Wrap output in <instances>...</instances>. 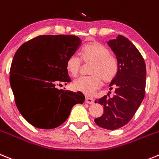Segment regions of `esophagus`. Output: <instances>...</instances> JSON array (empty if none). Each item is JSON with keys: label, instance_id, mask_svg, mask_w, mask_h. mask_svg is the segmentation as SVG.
<instances>
[{"label": "esophagus", "instance_id": "esophagus-1", "mask_svg": "<svg viewBox=\"0 0 159 159\" xmlns=\"http://www.w3.org/2000/svg\"><path fill=\"white\" fill-rule=\"evenodd\" d=\"M85 102L88 103V104H93V103H94V99H93V98H91V97H85Z\"/></svg>", "mask_w": 159, "mask_h": 159}]
</instances>
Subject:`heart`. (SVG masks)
I'll return each mask as SVG.
<instances>
[{
    "label": "heart",
    "instance_id": "obj_1",
    "mask_svg": "<svg viewBox=\"0 0 159 159\" xmlns=\"http://www.w3.org/2000/svg\"><path fill=\"white\" fill-rule=\"evenodd\" d=\"M82 61L89 66V77H81L73 83V88L85 95H93L104 82H111L119 72V62L116 57L110 54L107 47L97 41H90L82 48L81 58L71 55L66 62V70L71 76L76 77L82 68Z\"/></svg>",
    "mask_w": 159,
    "mask_h": 159
}]
</instances>
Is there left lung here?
<instances>
[{
    "label": "left lung",
    "mask_w": 159,
    "mask_h": 159,
    "mask_svg": "<svg viewBox=\"0 0 159 159\" xmlns=\"http://www.w3.org/2000/svg\"><path fill=\"white\" fill-rule=\"evenodd\" d=\"M108 44L118 59L119 72L109 85L113 97L105 95L98 100L104 114L94 121L101 128L115 130L128 124L142 103L147 71L142 55L128 39L119 35Z\"/></svg>",
    "instance_id": "left-lung-1"
}]
</instances>
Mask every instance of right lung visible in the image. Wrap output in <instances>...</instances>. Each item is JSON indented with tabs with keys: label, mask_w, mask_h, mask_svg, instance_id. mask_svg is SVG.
I'll list each match as a JSON object with an SVG mask.
<instances>
[{
	"label": "right lung",
	"mask_w": 159,
	"mask_h": 159,
	"mask_svg": "<svg viewBox=\"0 0 159 159\" xmlns=\"http://www.w3.org/2000/svg\"><path fill=\"white\" fill-rule=\"evenodd\" d=\"M81 43L75 35H39L23 43L16 52L10 68V85L17 108L35 128H57L66 120L74 105L85 101L82 93L55 86L70 82L67 59Z\"/></svg>",
	"instance_id": "right-lung-1"
}]
</instances>
